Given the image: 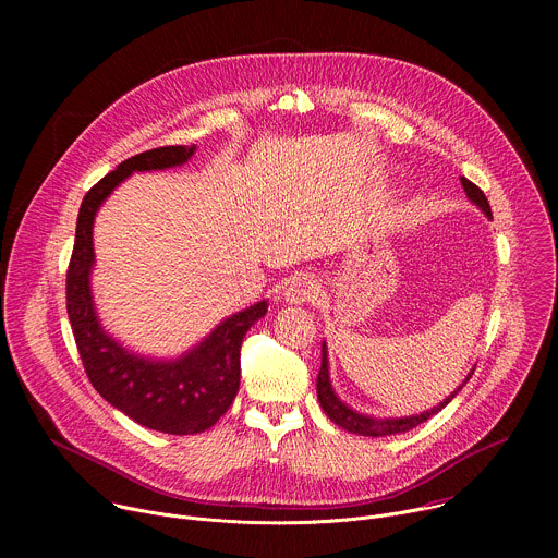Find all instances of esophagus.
<instances>
[{
    "label": "esophagus",
    "instance_id": "34e87169",
    "mask_svg": "<svg viewBox=\"0 0 558 558\" xmlns=\"http://www.w3.org/2000/svg\"><path fill=\"white\" fill-rule=\"evenodd\" d=\"M320 295V282H317L315 276L311 274H298L289 280L287 289H284V300L291 304H302V302H311Z\"/></svg>",
    "mask_w": 558,
    "mask_h": 558
}]
</instances>
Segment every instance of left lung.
<instances>
[{
    "mask_svg": "<svg viewBox=\"0 0 558 558\" xmlns=\"http://www.w3.org/2000/svg\"><path fill=\"white\" fill-rule=\"evenodd\" d=\"M461 185H463L468 198H470L472 203L480 205V207L486 211V216L493 218V209H490V203H488L486 194H484L480 187H476L472 181H468V179H463V177H461ZM472 373H474V371H472ZM472 373L465 377V381L472 377ZM465 381H463V384H465ZM463 384H461V386H463ZM461 386H459L450 397H446V400H444L439 407H435V409H430V411H426V413H422V415L397 417V420H375V417H366V415H360V413L351 411L347 404H342V402L338 400V397H336V392H333V388H331V379H329L327 344H323V366H320V373H317V400H320V407H323V411L327 413V417H329L331 422H336L340 428H344V430H349V433H355V435H366V437H386V435L407 433V430L417 428L420 424H424L428 417H433V415L439 413L446 404H450V400L461 390Z\"/></svg>",
    "mask_w": 558,
    "mask_h": 558,
    "instance_id": "left-lung-1",
    "label": "left lung"
}]
</instances>
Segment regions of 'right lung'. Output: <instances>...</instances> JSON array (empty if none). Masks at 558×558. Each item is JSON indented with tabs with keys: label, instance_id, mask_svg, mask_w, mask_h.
I'll return each instance as SVG.
<instances>
[{
	"label": "right lung",
	"instance_id": "add662e5",
	"mask_svg": "<svg viewBox=\"0 0 558 558\" xmlns=\"http://www.w3.org/2000/svg\"><path fill=\"white\" fill-rule=\"evenodd\" d=\"M194 149L196 145H166L141 151L90 187L78 207L65 274V308L88 379L106 402L130 420L168 435L203 433L227 413L241 386L243 338L267 313V302L227 317L181 360L151 362L132 355L101 329L93 306V222L99 205L132 172L183 166Z\"/></svg>",
	"mask_w": 558,
	"mask_h": 558
}]
</instances>
